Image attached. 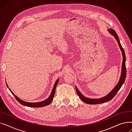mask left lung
<instances>
[{
    "label": "left lung",
    "instance_id": "obj_1",
    "mask_svg": "<svg viewBox=\"0 0 132 132\" xmlns=\"http://www.w3.org/2000/svg\"><path fill=\"white\" fill-rule=\"evenodd\" d=\"M108 30L109 32L115 38L116 40L117 41L118 44L119 45V48H120V50L122 52V67H121V75L120 77V79L118 82L117 85L115 86V87L112 90L111 92H110L108 95L105 96L104 97H103L102 98H97V99H93V98H90L86 97V96L83 95L81 92L79 90L77 87L75 86L76 91L77 92V94L78 96H79V98L85 103L88 104H101L107 102L110 100H111L114 96L117 94V93L118 92L119 89L122 86V85L124 84V82L125 81L126 77V55L125 53L124 50L120 44V40L119 39V37L118 36L117 34H116V32L115 30H114L112 29H108Z\"/></svg>",
    "mask_w": 132,
    "mask_h": 132
}]
</instances>
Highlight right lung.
Masks as SVG:
<instances>
[{
	"mask_svg": "<svg viewBox=\"0 0 132 132\" xmlns=\"http://www.w3.org/2000/svg\"><path fill=\"white\" fill-rule=\"evenodd\" d=\"M59 81V79H57L56 80V81L55 82L54 85V86L53 87V88H52V92H51V94L49 96V97H48L46 100H45L44 101H41V102H39L32 103V102H27L22 101V100H21L20 98H19L18 97H17L16 95L14 94V93L12 92V91L10 88H9V89L10 90V91L12 93V94L13 95H14V97H15V98L16 99V100L20 104H21L22 105H24V106H29V107H31V108H41V107H44V106H45L49 105L52 102V101L53 99V97H54V96L55 89H56V87L58 85V83ZM6 86H7V88H9V86L7 85V83H6Z\"/></svg>",
	"mask_w": 132,
	"mask_h": 132,
	"instance_id": "1",
	"label": "right lung"
}]
</instances>
